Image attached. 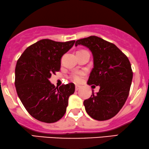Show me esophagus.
<instances>
[{
    "label": "esophagus",
    "mask_w": 149,
    "mask_h": 149,
    "mask_svg": "<svg viewBox=\"0 0 149 149\" xmlns=\"http://www.w3.org/2000/svg\"><path fill=\"white\" fill-rule=\"evenodd\" d=\"M80 86L76 85V87H75V89H76V91H78V90L80 89Z\"/></svg>",
    "instance_id": "1"
}]
</instances>
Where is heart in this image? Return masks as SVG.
Instances as JSON below:
<instances>
[{
  "instance_id": "heart-1",
  "label": "heart",
  "mask_w": 149,
  "mask_h": 149,
  "mask_svg": "<svg viewBox=\"0 0 149 149\" xmlns=\"http://www.w3.org/2000/svg\"><path fill=\"white\" fill-rule=\"evenodd\" d=\"M84 75V72H75L71 76L73 80L76 82H79L82 80V77Z\"/></svg>"
}]
</instances>
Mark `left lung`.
Here are the masks:
<instances>
[{"mask_svg":"<svg viewBox=\"0 0 149 149\" xmlns=\"http://www.w3.org/2000/svg\"><path fill=\"white\" fill-rule=\"evenodd\" d=\"M89 49L93 57V68L87 84L100 86L99 92L84 101L87 113L93 119L104 121L114 117L127 100L133 79L127 56L114 44L95 36L80 39L76 46Z\"/></svg>","mask_w":149,"mask_h":149,"instance_id":"obj_1","label":"left lung"}]
</instances>
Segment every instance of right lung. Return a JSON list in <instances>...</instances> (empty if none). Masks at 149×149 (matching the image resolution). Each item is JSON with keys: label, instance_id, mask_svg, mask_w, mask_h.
Wrapping results in <instances>:
<instances>
[{"label": "right lung", "instance_id": "right-lung-1", "mask_svg": "<svg viewBox=\"0 0 149 149\" xmlns=\"http://www.w3.org/2000/svg\"><path fill=\"white\" fill-rule=\"evenodd\" d=\"M75 40L61 42L42 39L26 49L15 69L17 94L33 118L53 123L64 116L68 100L74 93L72 82L56 87L49 80L61 69V60Z\"/></svg>", "mask_w": 149, "mask_h": 149}]
</instances>
